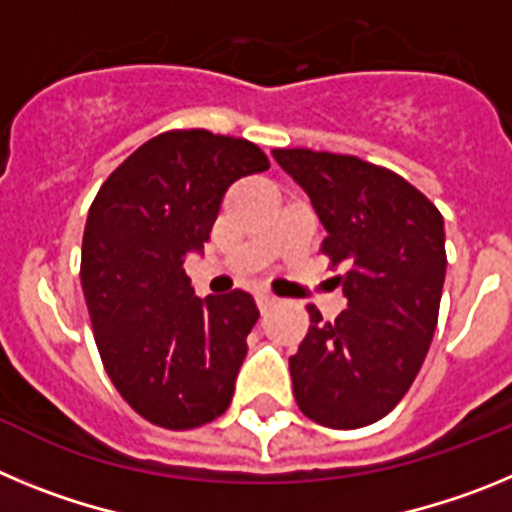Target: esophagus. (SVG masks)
<instances>
[{
    "instance_id": "34e87169",
    "label": "esophagus",
    "mask_w": 512,
    "mask_h": 512,
    "mask_svg": "<svg viewBox=\"0 0 512 512\" xmlns=\"http://www.w3.org/2000/svg\"><path fill=\"white\" fill-rule=\"evenodd\" d=\"M256 305H259L261 312H266V310H271V307L277 305V297L269 295V292H259V295H256Z\"/></svg>"
}]
</instances>
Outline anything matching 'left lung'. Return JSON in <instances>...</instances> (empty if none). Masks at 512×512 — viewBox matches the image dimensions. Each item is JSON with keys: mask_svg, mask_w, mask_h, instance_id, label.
<instances>
[{"mask_svg": "<svg viewBox=\"0 0 512 512\" xmlns=\"http://www.w3.org/2000/svg\"><path fill=\"white\" fill-rule=\"evenodd\" d=\"M328 230L320 251L343 274L346 310L310 328L289 356L302 413L328 428H361L390 413L423 366L446 279L443 217L395 171L343 153L277 148Z\"/></svg>", "mask_w": 512, "mask_h": 512, "instance_id": "obj_1", "label": "left lung"}]
</instances>
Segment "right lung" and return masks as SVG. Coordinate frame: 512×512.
<instances>
[{"label": "right lung", "mask_w": 512, "mask_h": 512, "mask_svg": "<svg viewBox=\"0 0 512 512\" xmlns=\"http://www.w3.org/2000/svg\"><path fill=\"white\" fill-rule=\"evenodd\" d=\"M269 169L251 140L210 130H169L130 153L99 187L81 243L102 364L148 423L189 431L233 400L259 307L243 289L194 295L187 253L202 251L223 194Z\"/></svg>", "instance_id": "right-lung-1"}]
</instances>
